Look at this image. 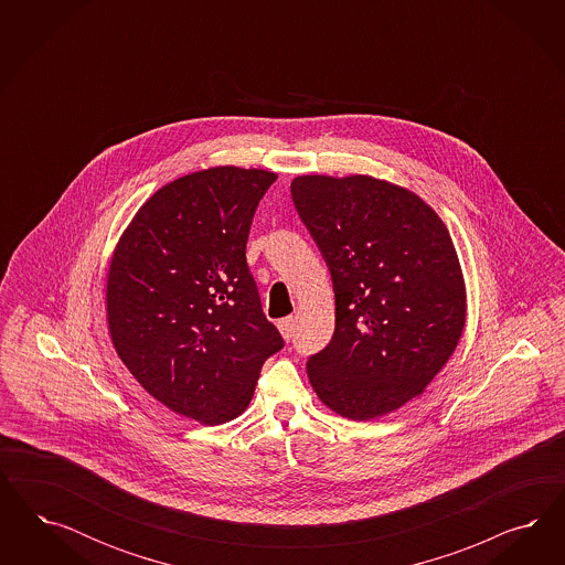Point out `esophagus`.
<instances>
[{"mask_svg": "<svg viewBox=\"0 0 565 565\" xmlns=\"http://www.w3.org/2000/svg\"><path fill=\"white\" fill-rule=\"evenodd\" d=\"M279 333L284 335V340H288L290 342L291 335H294V317H286V319H281L279 323Z\"/></svg>", "mask_w": 565, "mask_h": 565, "instance_id": "34e87169", "label": "esophagus"}]
</instances>
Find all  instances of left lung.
<instances>
[{
	"instance_id": "1",
	"label": "left lung",
	"mask_w": 565,
	"mask_h": 565,
	"mask_svg": "<svg viewBox=\"0 0 565 565\" xmlns=\"http://www.w3.org/2000/svg\"><path fill=\"white\" fill-rule=\"evenodd\" d=\"M291 201L335 291L331 342L307 362L319 399L352 420L423 394L460 342L466 288L441 217L371 175H298Z\"/></svg>"
}]
</instances>
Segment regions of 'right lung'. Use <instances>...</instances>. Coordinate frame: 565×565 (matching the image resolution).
Wrapping results in <instances>:
<instances>
[{
  "mask_svg": "<svg viewBox=\"0 0 565 565\" xmlns=\"http://www.w3.org/2000/svg\"><path fill=\"white\" fill-rule=\"evenodd\" d=\"M274 171L178 178L138 209L107 274L114 348L170 411L222 425L246 411L284 340L260 308L246 242Z\"/></svg>",
  "mask_w": 565,
  "mask_h": 565,
  "instance_id": "add662e5",
  "label": "right lung"
}]
</instances>
